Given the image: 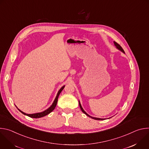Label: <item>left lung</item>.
Here are the masks:
<instances>
[{
	"mask_svg": "<svg viewBox=\"0 0 149 149\" xmlns=\"http://www.w3.org/2000/svg\"><path fill=\"white\" fill-rule=\"evenodd\" d=\"M114 45H115V46L119 49V50H120V51H121L123 52H124V51L123 50V49L122 48V47L118 44H117L116 42H114ZM79 107H80V109H81V111L84 113V114H86L87 116H88V117H91V118H93V119H94V120H104V118L103 119V118H95V117H91V116H89L86 111H85L84 110H83V109L82 108V107H81V104H80V102H79Z\"/></svg>",
	"mask_w": 149,
	"mask_h": 149,
	"instance_id": "8db88e82",
	"label": "left lung"
}]
</instances>
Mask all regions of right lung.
I'll return each instance as SVG.
<instances>
[{"mask_svg": "<svg viewBox=\"0 0 149 149\" xmlns=\"http://www.w3.org/2000/svg\"><path fill=\"white\" fill-rule=\"evenodd\" d=\"M64 87H65V86H63V87L59 90V91H58V94H57V95H56V98H55V100H54L53 104H52V105L51 106V107H50L49 109H48L47 110H45L44 111H43V112L38 113H35V114H26V113L22 112V111H20V110H19V109H18V110H19L21 113H22V114H24V115L28 116H29V117H31V118H40V117H44V116H45L49 114L50 113H51V112L55 109V107H56V104H57V102H58V97H59V95L61 92L62 91V90L63 89V88H64Z\"/></svg>", "mask_w": 149, "mask_h": 149, "instance_id": "1", "label": "right lung"}]
</instances>
